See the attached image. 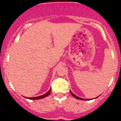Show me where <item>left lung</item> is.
I'll list each match as a JSON object with an SVG mask.
<instances>
[{
	"label": "left lung",
	"instance_id": "8db88e82",
	"mask_svg": "<svg viewBox=\"0 0 121 121\" xmlns=\"http://www.w3.org/2000/svg\"><path fill=\"white\" fill-rule=\"evenodd\" d=\"M70 93H71V94H72V95H73V97H75V98H77V99H81V100H89V99H84V98H80V97H78V96H77V95H75L74 94H73V93H72V91H70Z\"/></svg>",
	"mask_w": 121,
	"mask_h": 121
}]
</instances>
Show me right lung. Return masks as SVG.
Listing matches in <instances>:
<instances>
[{"mask_svg": "<svg viewBox=\"0 0 121 121\" xmlns=\"http://www.w3.org/2000/svg\"><path fill=\"white\" fill-rule=\"evenodd\" d=\"M51 88L50 89V90L48 91V92H47L46 93H45V94H44V95H40V96H39V97H31V98H28V99H41V98H44V97H47V95H49V94L51 93Z\"/></svg>", "mask_w": 121, "mask_h": 121, "instance_id": "add662e5", "label": "right lung"}]
</instances>
